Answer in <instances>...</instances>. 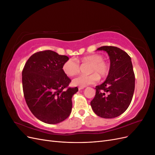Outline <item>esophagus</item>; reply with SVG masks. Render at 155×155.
Listing matches in <instances>:
<instances>
[{"label": "esophagus", "mask_w": 155, "mask_h": 155, "mask_svg": "<svg viewBox=\"0 0 155 155\" xmlns=\"http://www.w3.org/2000/svg\"><path fill=\"white\" fill-rule=\"evenodd\" d=\"M84 88H85V87H78V89H79V91H80V90H81V89H83Z\"/></svg>", "instance_id": "34e87169"}]
</instances>
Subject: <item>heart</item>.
<instances>
[{"mask_svg":"<svg viewBox=\"0 0 155 155\" xmlns=\"http://www.w3.org/2000/svg\"><path fill=\"white\" fill-rule=\"evenodd\" d=\"M79 62L82 64H90L88 68V75H80L74 78L72 81L75 86L85 87L92 85L99 80V77L104 79L108 76L110 72V67L100 54H94L84 56L81 59L76 60L69 59L65 61L63 66V72L68 76H73L79 73L80 70Z\"/></svg>","mask_w":155,"mask_h":155,"instance_id":"b5f03b06","label":"heart"}]
</instances>
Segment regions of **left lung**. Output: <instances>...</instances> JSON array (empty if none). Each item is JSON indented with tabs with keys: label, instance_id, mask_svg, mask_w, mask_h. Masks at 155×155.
<instances>
[{
	"label": "left lung",
	"instance_id": "8db88e82",
	"mask_svg": "<svg viewBox=\"0 0 155 155\" xmlns=\"http://www.w3.org/2000/svg\"><path fill=\"white\" fill-rule=\"evenodd\" d=\"M97 50L105 51L109 55L110 72L105 81L96 87L91 105L101 118H116L127 109L133 99L135 76L131 58L116 46H104Z\"/></svg>",
	"mask_w": 155,
	"mask_h": 155
}]
</instances>
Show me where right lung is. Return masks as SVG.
Masks as SVG:
<instances>
[{"instance_id": "obj_1", "label": "right lung", "mask_w": 155, "mask_h": 155, "mask_svg": "<svg viewBox=\"0 0 155 155\" xmlns=\"http://www.w3.org/2000/svg\"><path fill=\"white\" fill-rule=\"evenodd\" d=\"M69 58L51 50L36 52L28 59L22 72V88L31 113L44 123L56 124L71 113L72 97L78 88L63 72Z\"/></svg>"}]
</instances>
